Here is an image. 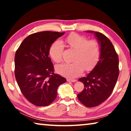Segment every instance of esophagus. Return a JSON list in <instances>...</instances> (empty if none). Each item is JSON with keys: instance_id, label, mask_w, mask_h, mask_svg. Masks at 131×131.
Returning a JSON list of instances; mask_svg holds the SVG:
<instances>
[{"instance_id": "obj_1", "label": "esophagus", "mask_w": 131, "mask_h": 131, "mask_svg": "<svg viewBox=\"0 0 131 131\" xmlns=\"http://www.w3.org/2000/svg\"><path fill=\"white\" fill-rule=\"evenodd\" d=\"M67 81L68 82H75V81H76V80H74V79H67Z\"/></svg>"}]
</instances>
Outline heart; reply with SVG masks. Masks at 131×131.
Instances as JSON below:
<instances>
[{
    "mask_svg": "<svg viewBox=\"0 0 131 131\" xmlns=\"http://www.w3.org/2000/svg\"><path fill=\"white\" fill-rule=\"evenodd\" d=\"M68 47L75 51L71 63H62L56 67L58 73L69 78H74L83 73L84 69L89 71L95 67L101 57V47L96 39L88 40L78 34H70L65 39ZM63 45L61 41H56L50 48L49 54L55 62L62 60Z\"/></svg>",
    "mask_w": 131,
    "mask_h": 131,
    "instance_id": "1",
    "label": "heart"
}]
</instances>
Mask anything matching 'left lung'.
<instances>
[{
    "mask_svg": "<svg viewBox=\"0 0 131 131\" xmlns=\"http://www.w3.org/2000/svg\"><path fill=\"white\" fill-rule=\"evenodd\" d=\"M87 32L94 33L98 40L101 57L94 69L79 79L84 88L77 97L84 106L93 107L104 102L112 94L119 74V59L113 45L105 35L94 31Z\"/></svg>",
    "mask_w": 131,
    "mask_h": 131,
    "instance_id": "obj_1",
    "label": "left lung"
}]
</instances>
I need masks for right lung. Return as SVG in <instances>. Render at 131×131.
<instances>
[{
	"label": "right lung",
	"instance_id": "right-lung-1",
	"mask_svg": "<svg viewBox=\"0 0 131 131\" xmlns=\"http://www.w3.org/2000/svg\"><path fill=\"white\" fill-rule=\"evenodd\" d=\"M65 32L43 31L24 40L15 55V77L25 98L37 106H48L57 96V89L66 80L54 73L48 57L51 44Z\"/></svg>",
	"mask_w": 131,
	"mask_h": 131
}]
</instances>
